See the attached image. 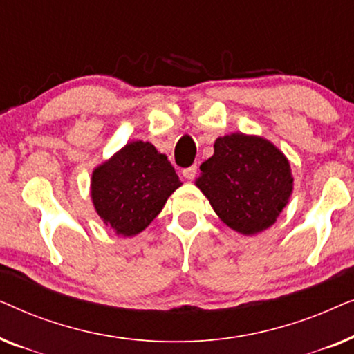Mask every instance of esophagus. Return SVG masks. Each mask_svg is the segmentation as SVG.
Returning <instances> with one entry per match:
<instances>
[{"label": "esophagus", "instance_id": "34e87169", "mask_svg": "<svg viewBox=\"0 0 354 354\" xmlns=\"http://www.w3.org/2000/svg\"><path fill=\"white\" fill-rule=\"evenodd\" d=\"M196 171H198V166H196V164H193V166L183 169L182 174H183V177L187 178V180H193V178L196 177Z\"/></svg>", "mask_w": 354, "mask_h": 354}]
</instances>
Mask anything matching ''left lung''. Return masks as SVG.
<instances>
[{"label": "left lung", "instance_id": "obj_1", "mask_svg": "<svg viewBox=\"0 0 354 354\" xmlns=\"http://www.w3.org/2000/svg\"><path fill=\"white\" fill-rule=\"evenodd\" d=\"M195 185L219 219L241 235L275 224L293 193L287 156L268 138L235 132L216 138Z\"/></svg>", "mask_w": 354, "mask_h": 354}]
</instances>
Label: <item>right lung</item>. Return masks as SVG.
Listing matches in <instances>:
<instances>
[{"label": "right lung", "instance_id": "obj_1", "mask_svg": "<svg viewBox=\"0 0 354 354\" xmlns=\"http://www.w3.org/2000/svg\"><path fill=\"white\" fill-rule=\"evenodd\" d=\"M180 185L166 154L153 143L133 140L93 169L90 195L106 227L115 235L135 236Z\"/></svg>", "mask_w": 354, "mask_h": 354}]
</instances>
